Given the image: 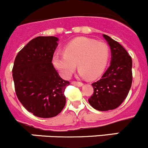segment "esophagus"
Here are the masks:
<instances>
[{"label":"esophagus","mask_w":148,"mask_h":148,"mask_svg":"<svg viewBox=\"0 0 148 148\" xmlns=\"http://www.w3.org/2000/svg\"><path fill=\"white\" fill-rule=\"evenodd\" d=\"M71 84H74V85H76V86H83V84L82 82H75V81L71 82Z\"/></svg>","instance_id":"esophagus-1"}]
</instances>
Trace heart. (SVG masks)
Listing matches in <instances>:
<instances>
[{
  "label": "heart",
  "instance_id": "b5f03b06",
  "mask_svg": "<svg viewBox=\"0 0 148 148\" xmlns=\"http://www.w3.org/2000/svg\"><path fill=\"white\" fill-rule=\"evenodd\" d=\"M110 48L106 43L79 37L64 47V53L56 54L53 63L64 78L68 79L78 66L79 75L95 79L99 77L108 62Z\"/></svg>",
  "mask_w": 148,
  "mask_h": 148
}]
</instances>
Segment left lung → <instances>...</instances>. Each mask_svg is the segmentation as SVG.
Here are the masks:
<instances>
[{
    "instance_id": "left-lung-1",
    "label": "left lung",
    "mask_w": 148,
    "mask_h": 148,
    "mask_svg": "<svg viewBox=\"0 0 148 148\" xmlns=\"http://www.w3.org/2000/svg\"><path fill=\"white\" fill-rule=\"evenodd\" d=\"M111 50L110 66L102 78L92 84L94 94L88 99L99 111L118 107L127 96L132 82V61L127 51L117 41L103 34Z\"/></svg>"
}]
</instances>
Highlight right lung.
<instances>
[{
	"mask_svg": "<svg viewBox=\"0 0 148 148\" xmlns=\"http://www.w3.org/2000/svg\"><path fill=\"white\" fill-rule=\"evenodd\" d=\"M59 38L38 36L18 53L13 64V79L16 96L34 115L55 117L66 104L64 90L69 82L61 78L51 63Z\"/></svg>",
	"mask_w": 148,
	"mask_h": 148,
	"instance_id": "add662e5",
	"label": "right lung"
}]
</instances>
